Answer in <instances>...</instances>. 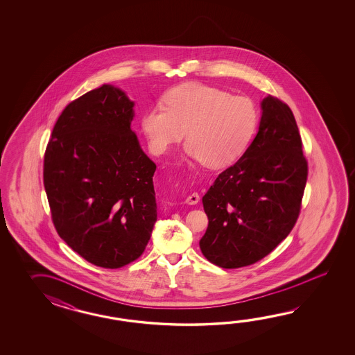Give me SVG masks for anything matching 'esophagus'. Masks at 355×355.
<instances>
[{
	"label": "esophagus",
	"instance_id": "obj_1",
	"mask_svg": "<svg viewBox=\"0 0 355 355\" xmlns=\"http://www.w3.org/2000/svg\"><path fill=\"white\" fill-rule=\"evenodd\" d=\"M199 194L198 193H193V194H190V196L185 199V203L189 204V205H194V204L198 203L199 202Z\"/></svg>",
	"mask_w": 355,
	"mask_h": 355
}]
</instances>
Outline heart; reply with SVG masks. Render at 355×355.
<instances>
[{
	"label": "heart",
	"mask_w": 355,
	"mask_h": 355,
	"mask_svg": "<svg viewBox=\"0 0 355 355\" xmlns=\"http://www.w3.org/2000/svg\"><path fill=\"white\" fill-rule=\"evenodd\" d=\"M162 105L148 107L141 127L152 151L166 153L185 136V155L211 168L225 167L246 150L257 124V107L243 96L202 83L167 91Z\"/></svg>",
	"instance_id": "obj_1"
}]
</instances>
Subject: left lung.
Here are the masks:
<instances>
[{
	"label": "left lung",
	"instance_id": "1",
	"mask_svg": "<svg viewBox=\"0 0 355 355\" xmlns=\"http://www.w3.org/2000/svg\"><path fill=\"white\" fill-rule=\"evenodd\" d=\"M259 130L240 159L218 175L203 196L208 228L199 246L213 264H254L287 237L301 211L307 161L295 115L268 95Z\"/></svg>",
	"mask_w": 355,
	"mask_h": 355
}]
</instances>
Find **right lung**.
<instances>
[{
	"label": "right lung",
	"instance_id": "add662e5",
	"mask_svg": "<svg viewBox=\"0 0 355 355\" xmlns=\"http://www.w3.org/2000/svg\"><path fill=\"white\" fill-rule=\"evenodd\" d=\"M135 101L104 83L60 114L44 156V188L60 239L116 269L142 255L157 220L155 162L130 125Z\"/></svg>",
	"mask_w": 355,
	"mask_h": 355
}]
</instances>
